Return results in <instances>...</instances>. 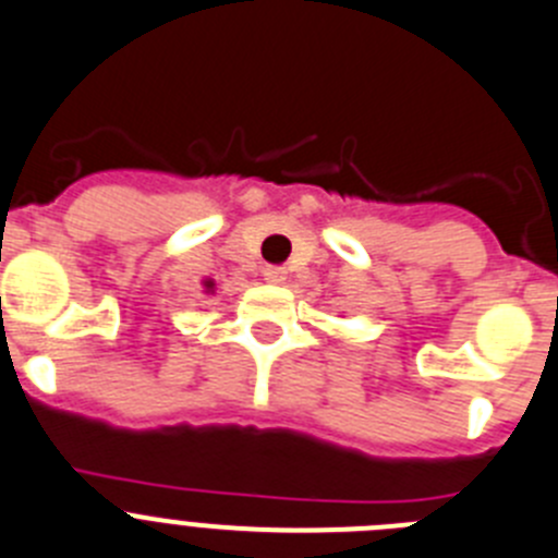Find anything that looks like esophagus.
<instances>
[{"label": "esophagus", "mask_w": 558, "mask_h": 558, "mask_svg": "<svg viewBox=\"0 0 558 558\" xmlns=\"http://www.w3.org/2000/svg\"><path fill=\"white\" fill-rule=\"evenodd\" d=\"M263 276H265V282H270V284H282L284 279H288V270L279 268V265H268V268L263 270Z\"/></svg>", "instance_id": "34e87169"}]
</instances>
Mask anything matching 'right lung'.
<instances>
[{"instance_id": "1", "label": "right lung", "mask_w": 558, "mask_h": 558, "mask_svg": "<svg viewBox=\"0 0 558 558\" xmlns=\"http://www.w3.org/2000/svg\"><path fill=\"white\" fill-rule=\"evenodd\" d=\"M204 288H207V290H213V282H204Z\"/></svg>"}]
</instances>
